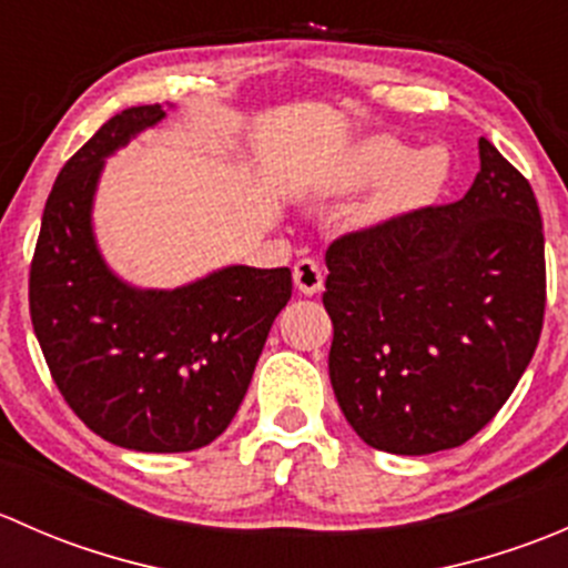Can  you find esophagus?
<instances>
[{
  "label": "esophagus",
  "instance_id": "obj_1",
  "mask_svg": "<svg viewBox=\"0 0 568 568\" xmlns=\"http://www.w3.org/2000/svg\"><path fill=\"white\" fill-rule=\"evenodd\" d=\"M294 283L305 296L318 294V291L324 288V268H321V263L313 261V257H302V261H296Z\"/></svg>",
  "mask_w": 568,
  "mask_h": 568
}]
</instances>
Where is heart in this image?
Masks as SVG:
<instances>
[{
	"label": "heart",
	"mask_w": 568,
	"mask_h": 568,
	"mask_svg": "<svg viewBox=\"0 0 568 568\" xmlns=\"http://www.w3.org/2000/svg\"><path fill=\"white\" fill-rule=\"evenodd\" d=\"M448 178V156L443 148L426 145L406 153L393 136H365L346 151L332 173V186L341 192L379 183L363 209L368 222L393 220L432 203Z\"/></svg>",
	"instance_id": "1"
}]
</instances>
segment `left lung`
Wrapping results in <instances>:
<instances>
[{"label":"left lung","mask_w":568,"mask_h":568,"mask_svg":"<svg viewBox=\"0 0 568 568\" xmlns=\"http://www.w3.org/2000/svg\"><path fill=\"white\" fill-rule=\"evenodd\" d=\"M462 200L426 205L326 250L329 379L371 448H459L500 412L532 359L547 268L528 178L478 140Z\"/></svg>","instance_id":"obj_1"}]
</instances>
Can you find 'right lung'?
Returning <instances> with one entry per match:
<instances>
[{
	"instance_id": "right-lung-1",
	"label": "right lung",
	"mask_w": 568,
	"mask_h": 568,
	"mask_svg": "<svg viewBox=\"0 0 568 568\" xmlns=\"http://www.w3.org/2000/svg\"><path fill=\"white\" fill-rule=\"evenodd\" d=\"M106 120L51 186L30 268V313L51 379L79 420L142 454L214 443L239 412L291 268L225 266L173 291L134 288L101 257L93 197L104 159L164 118Z\"/></svg>"
}]
</instances>
